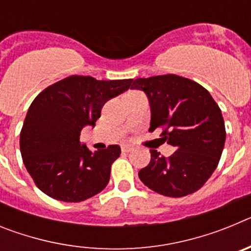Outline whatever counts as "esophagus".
Masks as SVG:
<instances>
[{"label": "esophagus", "mask_w": 251, "mask_h": 251, "mask_svg": "<svg viewBox=\"0 0 251 251\" xmlns=\"http://www.w3.org/2000/svg\"><path fill=\"white\" fill-rule=\"evenodd\" d=\"M132 150H133L132 146H128V145L122 146V151H123V152H130Z\"/></svg>", "instance_id": "obj_1"}]
</instances>
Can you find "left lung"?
Here are the masks:
<instances>
[{
  "label": "left lung",
  "instance_id": "obj_1",
  "mask_svg": "<svg viewBox=\"0 0 251 251\" xmlns=\"http://www.w3.org/2000/svg\"><path fill=\"white\" fill-rule=\"evenodd\" d=\"M130 89L147 95L150 132L163 129L162 141L176 148L168 158L151 150L150 163L138 172L141 181L163 196L194 194L214 174L225 145L219 105L200 84L175 74L139 77Z\"/></svg>",
  "mask_w": 251,
  "mask_h": 251
}]
</instances>
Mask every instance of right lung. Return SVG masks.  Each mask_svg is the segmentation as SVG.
I'll use <instances>...</instances> for the list:
<instances>
[{"label": "right lung", "mask_w": 251, "mask_h": 251, "mask_svg": "<svg viewBox=\"0 0 251 251\" xmlns=\"http://www.w3.org/2000/svg\"><path fill=\"white\" fill-rule=\"evenodd\" d=\"M132 81L73 75L48 86L31 103L20 150L26 170L44 194L80 202L105 188L121 147L90 151L80 143V132L94 127L104 104L129 89Z\"/></svg>", "instance_id": "obj_1"}]
</instances>
